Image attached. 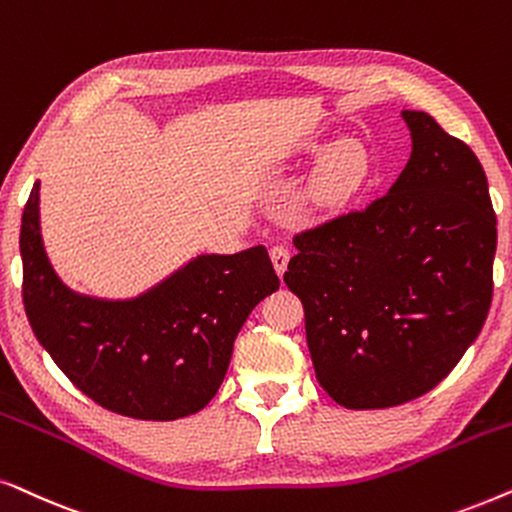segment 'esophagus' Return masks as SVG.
<instances>
[{"mask_svg":"<svg viewBox=\"0 0 512 512\" xmlns=\"http://www.w3.org/2000/svg\"><path fill=\"white\" fill-rule=\"evenodd\" d=\"M271 262H274L276 274L283 276V271L288 269L290 262V250L285 248V245H274V248H271Z\"/></svg>","mask_w":512,"mask_h":512,"instance_id":"obj_1","label":"esophagus"}]
</instances>
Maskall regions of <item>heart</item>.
I'll use <instances>...</instances> for the list:
<instances>
[{"instance_id": "b5f03b06", "label": "heart", "mask_w": 512, "mask_h": 512, "mask_svg": "<svg viewBox=\"0 0 512 512\" xmlns=\"http://www.w3.org/2000/svg\"><path fill=\"white\" fill-rule=\"evenodd\" d=\"M367 173H370L367 149L356 140H342L320 161L313 177V194L325 206H337L358 192Z\"/></svg>"}]
</instances>
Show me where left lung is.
Masks as SVG:
<instances>
[{"instance_id": "left-lung-1", "label": "left lung", "mask_w": 512, "mask_h": 512, "mask_svg": "<svg viewBox=\"0 0 512 512\" xmlns=\"http://www.w3.org/2000/svg\"><path fill=\"white\" fill-rule=\"evenodd\" d=\"M412 154L388 194L295 234L283 281L304 306L318 384L349 410L440 384L492 304L496 215L466 142L405 109Z\"/></svg>"}]
</instances>
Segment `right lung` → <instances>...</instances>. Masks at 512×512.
Listing matches in <instances>:
<instances>
[{
    "instance_id": "right-lung-1",
    "label": "right lung",
    "mask_w": 512,
    "mask_h": 512,
    "mask_svg": "<svg viewBox=\"0 0 512 512\" xmlns=\"http://www.w3.org/2000/svg\"><path fill=\"white\" fill-rule=\"evenodd\" d=\"M23 304L34 337L65 377L109 412L173 421L206 407L250 311L278 290L264 245L201 255L131 302L74 295L39 234V182L20 222Z\"/></svg>"
}]
</instances>
